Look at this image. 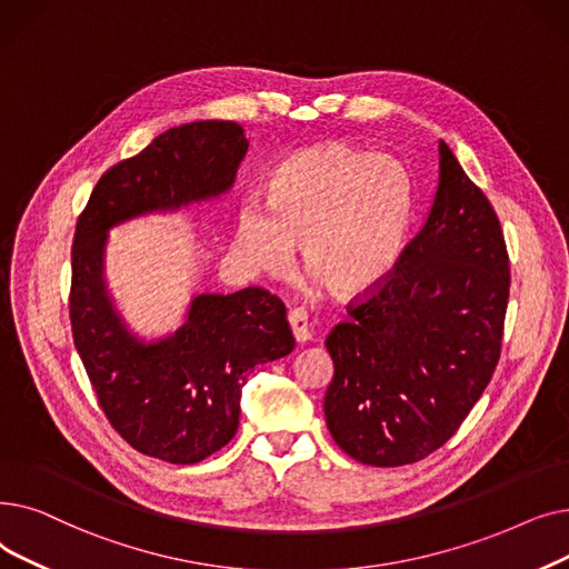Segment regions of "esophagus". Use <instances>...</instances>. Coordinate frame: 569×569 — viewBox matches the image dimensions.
Here are the masks:
<instances>
[{"label": "esophagus", "instance_id": "obj_1", "mask_svg": "<svg viewBox=\"0 0 569 569\" xmlns=\"http://www.w3.org/2000/svg\"><path fill=\"white\" fill-rule=\"evenodd\" d=\"M289 329H291V333H293V340L301 342V345L312 338L310 319H308V315H306L303 310H299V308L289 312Z\"/></svg>", "mask_w": 569, "mask_h": 569}]
</instances>
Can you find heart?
I'll use <instances>...</instances> for the list:
<instances>
[{
	"mask_svg": "<svg viewBox=\"0 0 569 569\" xmlns=\"http://www.w3.org/2000/svg\"><path fill=\"white\" fill-rule=\"evenodd\" d=\"M410 220L412 180L396 157L329 141L282 161L268 206L240 203L236 250L252 273L284 276L301 242L310 280L351 299L393 273Z\"/></svg>",
	"mask_w": 569,
	"mask_h": 569,
	"instance_id": "1",
	"label": "heart"
}]
</instances>
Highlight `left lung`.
Masks as SVG:
<instances>
[{"instance_id": "8db88e82", "label": "left lung", "mask_w": 569, "mask_h": 569, "mask_svg": "<svg viewBox=\"0 0 569 569\" xmlns=\"http://www.w3.org/2000/svg\"><path fill=\"white\" fill-rule=\"evenodd\" d=\"M426 220L393 273L327 338L323 415L359 463L396 468L440 449L500 359L509 259L500 222L445 141Z\"/></svg>"}]
</instances>
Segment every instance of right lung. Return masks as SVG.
Returning a JSON list of instances; mask_svg holds the SVG:
<instances>
[{
	"label": "right lung",
	"mask_w": 569,
	"mask_h": 569,
	"mask_svg": "<svg viewBox=\"0 0 569 569\" xmlns=\"http://www.w3.org/2000/svg\"><path fill=\"white\" fill-rule=\"evenodd\" d=\"M248 150L238 122L173 127L103 173L76 227L71 329L80 361L120 436L173 466L199 463L236 436L250 372L293 349L287 310L259 287L194 291L173 331L146 338L108 284V236L131 220L229 194Z\"/></svg>",
	"instance_id": "add662e5"
}]
</instances>
